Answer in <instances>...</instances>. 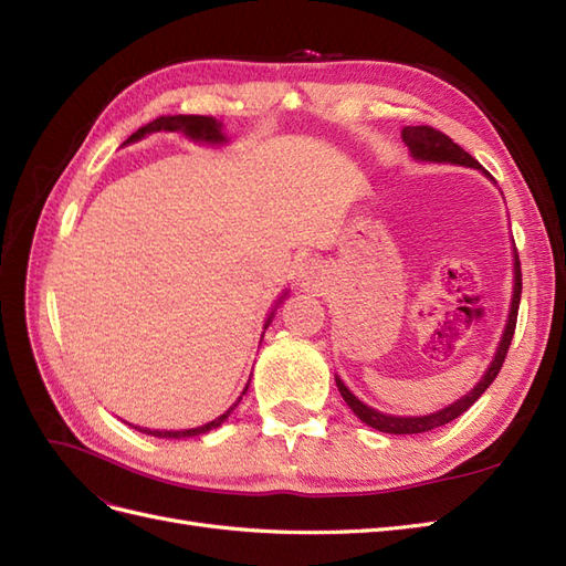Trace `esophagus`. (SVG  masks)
<instances>
[{
    "instance_id": "1",
    "label": "esophagus",
    "mask_w": 566,
    "mask_h": 566,
    "mask_svg": "<svg viewBox=\"0 0 566 566\" xmlns=\"http://www.w3.org/2000/svg\"><path fill=\"white\" fill-rule=\"evenodd\" d=\"M321 266L312 260H306L297 266V283L304 287V290H316L318 283H321Z\"/></svg>"
}]
</instances>
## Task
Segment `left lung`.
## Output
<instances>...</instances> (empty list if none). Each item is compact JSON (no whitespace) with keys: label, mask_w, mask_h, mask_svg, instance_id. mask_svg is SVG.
I'll return each instance as SVG.
<instances>
[{"label":"left lung","mask_w":566,"mask_h":566,"mask_svg":"<svg viewBox=\"0 0 566 566\" xmlns=\"http://www.w3.org/2000/svg\"><path fill=\"white\" fill-rule=\"evenodd\" d=\"M401 142L408 146L410 158L418 163H439V165H460V167H472L479 169L489 181L495 184V179L486 172V169L479 165L468 150H462L458 144H453V139H449L447 134H441L432 127H403L401 129ZM520 297H522V269H520V256H517V248L515 241H512V297H510V312H507V321L505 328L501 335L499 347H495V354L491 358L489 368L484 370L479 382L468 391L462 394L460 399H455L453 403L443 406L434 413L427 416H391V413H382V410L373 408L368 403H364L356 394L345 385V380L335 375V385L342 394V399L347 401V406L354 410L356 418L366 422L368 427L378 432H387V434H420V432H430L437 430V427L447 424L451 420H455L458 416L465 413V410L482 397V394L489 389V385L495 380V375L503 368L507 347L512 342V335H515V325H517V310H520Z\"/></svg>","instance_id":"left-lung-1"}]
</instances>
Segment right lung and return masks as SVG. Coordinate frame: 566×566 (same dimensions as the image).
<instances>
[{"label": "right lung", "instance_id": "add662e5", "mask_svg": "<svg viewBox=\"0 0 566 566\" xmlns=\"http://www.w3.org/2000/svg\"><path fill=\"white\" fill-rule=\"evenodd\" d=\"M156 132H177V134H184L188 142L202 144V146H227V144L231 142L229 136H227V132H224V123H219V119L212 117V115H167V117L153 119V123H148V125L142 127V129H136V132L129 136V139L125 142V146H127V144L142 142V139H146L148 134H156ZM285 297H287V287L283 290L281 297L276 300V304H273V310H271V314H269V318H266V323H264V331L271 325L273 316H276V310L283 304ZM262 337H264V333H262ZM260 342H262V339H260ZM250 378H252V375H250ZM248 387H250V380H248L245 389L241 391V397H238V399L233 401V406H231L229 410H224V413H221L219 418H214V420H210V422H205V424H200V427H191V430H150V427H139V424H132V422H127V424L134 427V430H139V432L150 434V437H158V439H188V437L208 434L210 430H217V427H221V424L227 422V418L233 413L235 406L241 403V399L245 397Z\"/></svg>", "mask_w": 566, "mask_h": 566}]
</instances>
